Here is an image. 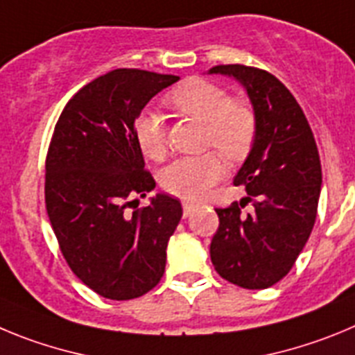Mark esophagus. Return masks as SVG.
<instances>
[{
  "mask_svg": "<svg viewBox=\"0 0 355 355\" xmlns=\"http://www.w3.org/2000/svg\"><path fill=\"white\" fill-rule=\"evenodd\" d=\"M182 209H184V216L187 217V216H191V212L194 210V205L193 203H189V201H184V203H182Z\"/></svg>",
  "mask_w": 355,
  "mask_h": 355,
  "instance_id": "esophagus-1",
  "label": "esophagus"
}]
</instances>
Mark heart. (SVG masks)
I'll return each instance as SVG.
<instances>
[{"label":"heart","instance_id":"heart-1","mask_svg":"<svg viewBox=\"0 0 355 355\" xmlns=\"http://www.w3.org/2000/svg\"><path fill=\"white\" fill-rule=\"evenodd\" d=\"M182 113L205 123L203 145L216 146L225 157L237 161L248 154L257 136L253 107L230 97L223 86L203 78L185 79L166 97ZM134 138L145 157L161 161L166 155V132L161 116L145 110L134 120ZM225 173L217 152L180 157L161 171L166 193L184 200H200Z\"/></svg>","mask_w":355,"mask_h":355}]
</instances>
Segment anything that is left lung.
<instances>
[{"label": "left lung", "instance_id": "1", "mask_svg": "<svg viewBox=\"0 0 355 355\" xmlns=\"http://www.w3.org/2000/svg\"><path fill=\"white\" fill-rule=\"evenodd\" d=\"M209 74L237 79L257 116L253 146L233 178L248 196L216 209L219 228L210 242V260L233 285L269 288L290 272L317 219L322 185L317 143L295 97L267 70L217 65ZM248 200L254 210L244 214Z\"/></svg>", "mask_w": 355, "mask_h": 355}]
</instances>
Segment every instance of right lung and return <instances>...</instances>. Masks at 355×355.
I'll list each match as a JSON object with an SVG mask.
<instances>
[{"mask_svg":"<svg viewBox=\"0 0 355 355\" xmlns=\"http://www.w3.org/2000/svg\"><path fill=\"white\" fill-rule=\"evenodd\" d=\"M178 76L116 69L67 102L46 159V209L72 272L98 295L129 301L161 281L182 217L168 194L127 205L155 187L134 138V120Z\"/></svg>","mask_w":355,"mask_h":355,"instance_id":"1","label":"right lung"}]
</instances>
